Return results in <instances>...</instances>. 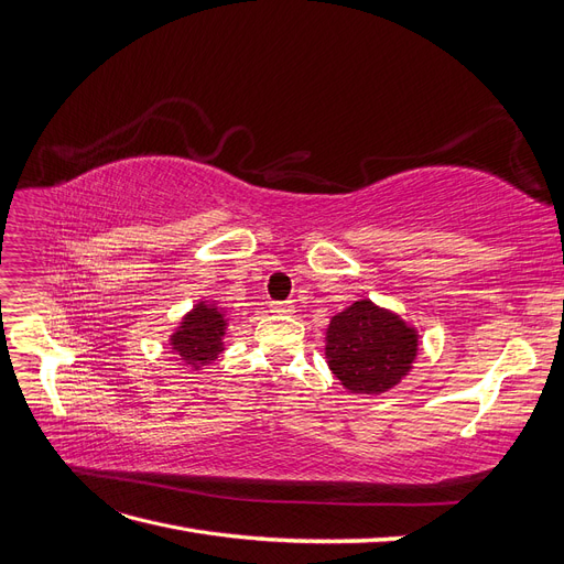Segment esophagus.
Returning a JSON list of instances; mask_svg holds the SVG:
<instances>
[{"label": "esophagus", "instance_id": "esophagus-1", "mask_svg": "<svg viewBox=\"0 0 564 564\" xmlns=\"http://www.w3.org/2000/svg\"><path fill=\"white\" fill-rule=\"evenodd\" d=\"M270 313H275V315H292V313H294V303H292V301H272V303H270Z\"/></svg>", "mask_w": 564, "mask_h": 564}]
</instances>
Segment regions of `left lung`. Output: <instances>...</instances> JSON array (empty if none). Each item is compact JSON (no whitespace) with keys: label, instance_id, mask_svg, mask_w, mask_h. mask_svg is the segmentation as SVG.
I'll return each mask as SVG.
<instances>
[{"label":"left lung","instance_id":"obj_1","mask_svg":"<svg viewBox=\"0 0 564 564\" xmlns=\"http://www.w3.org/2000/svg\"><path fill=\"white\" fill-rule=\"evenodd\" d=\"M416 352V329L369 299L348 305L327 327L324 355L348 392L381 395L406 377Z\"/></svg>","mask_w":564,"mask_h":564}]
</instances>
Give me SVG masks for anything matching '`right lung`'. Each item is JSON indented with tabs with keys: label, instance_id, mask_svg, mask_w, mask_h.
<instances>
[{
	"label": "right lung",
	"instance_id": "add662e5",
	"mask_svg": "<svg viewBox=\"0 0 564 564\" xmlns=\"http://www.w3.org/2000/svg\"><path fill=\"white\" fill-rule=\"evenodd\" d=\"M226 327V311H220L216 303L199 301L195 308L181 319L178 329L169 338V344H172V350L181 357V362L185 367L199 369L214 362L218 352L224 350Z\"/></svg>",
	"mask_w": 564,
	"mask_h": 564
}]
</instances>
